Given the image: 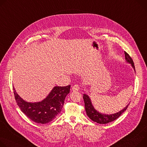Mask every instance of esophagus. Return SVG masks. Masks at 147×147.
Here are the masks:
<instances>
[{
    "label": "esophagus",
    "mask_w": 147,
    "mask_h": 147,
    "mask_svg": "<svg viewBox=\"0 0 147 147\" xmlns=\"http://www.w3.org/2000/svg\"><path fill=\"white\" fill-rule=\"evenodd\" d=\"M80 89V86L78 85V84H75V85H74V86H73V87H72V90H73V91H78V90H79Z\"/></svg>",
    "instance_id": "1"
}]
</instances>
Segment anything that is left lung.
Segmentation results:
<instances>
[{"mask_svg": "<svg viewBox=\"0 0 147 147\" xmlns=\"http://www.w3.org/2000/svg\"><path fill=\"white\" fill-rule=\"evenodd\" d=\"M125 57L128 63H129L131 64L132 67L135 69V65L134 61H133L132 58L130 57V56L128 54V53L125 51ZM83 99L84 101V104H85V109L87 113V116L91 119L93 121L96 122L99 124H107L109 123L112 122L116 119H117L119 116H121V114L127 110L128 108V105L129 104H128L125 107H124V109L120 111L119 112L113 114H110V115H107V114H101L97 111H96L94 107L92 106L91 100L89 98V97L87 94H84L83 95Z\"/></svg>", "mask_w": 147, "mask_h": 147, "instance_id": "left-lung-1", "label": "left lung"}]
</instances>
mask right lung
Instances as JSON below:
<instances>
[{
	"instance_id": "1",
	"label": "right lung",
	"mask_w": 147,
	"mask_h": 147,
	"mask_svg": "<svg viewBox=\"0 0 147 147\" xmlns=\"http://www.w3.org/2000/svg\"><path fill=\"white\" fill-rule=\"evenodd\" d=\"M15 98L21 111L33 121L46 124L54 119L61 112L64 100L70 90V85L55 87L48 96L41 102H28L17 94L13 87Z\"/></svg>"
}]
</instances>
